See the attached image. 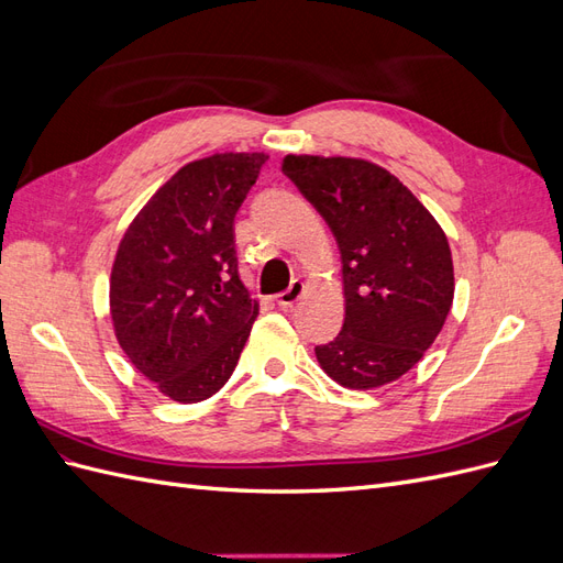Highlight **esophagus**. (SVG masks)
I'll return each mask as SVG.
<instances>
[{
	"label": "esophagus",
	"instance_id": "1",
	"mask_svg": "<svg viewBox=\"0 0 563 563\" xmlns=\"http://www.w3.org/2000/svg\"><path fill=\"white\" fill-rule=\"evenodd\" d=\"M302 294H305V282L294 279L291 286H288L284 294L277 296V302L282 305V308H291V305H296L302 298Z\"/></svg>",
	"mask_w": 563,
	"mask_h": 563
}]
</instances>
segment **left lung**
<instances>
[{
	"label": "left lung",
	"instance_id": "1",
	"mask_svg": "<svg viewBox=\"0 0 563 563\" xmlns=\"http://www.w3.org/2000/svg\"><path fill=\"white\" fill-rule=\"evenodd\" d=\"M282 172L327 220L343 258V331L314 347L319 366L350 389L401 378L434 343L453 305L444 230L373 162L286 155Z\"/></svg>",
	"mask_w": 563,
	"mask_h": 563
}]
</instances>
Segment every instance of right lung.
I'll return each instance as SVG.
<instances>
[{
  "mask_svg": "<svg viewBox=\"0 0 563 563\" xmlns=\"http://www.w3.org/2000/svg\"><path fill=\"white\" fill-rule=\"evenodd\" d=\"M265 152L185 164L131 220L110 275L119 347L164 397H213L240 362L258 300L240 279L234 216Z\"/></svg>",
  "mask_w": 563,
  "mask_h": 563,
  "instance_id": "right-lung-1",
  "label": "right lung"
}]
</instances>
